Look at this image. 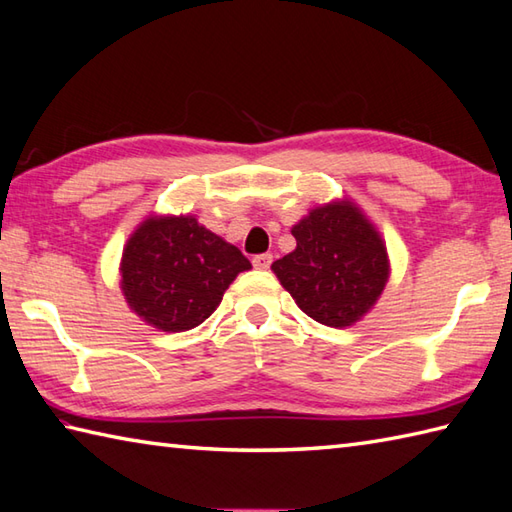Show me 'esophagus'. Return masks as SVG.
I'll use <instances>...</instances> for the list:
<instances>
[{"mask_svg": "<svg viewBox=\"0 0 512 512\" xmlns=\"http://www.w3.org/2000/svg\"><path fill=\"white\" fill-rule=\"evenodd\" d=\"M270 264H273V255H270V253L255 255V257H253V266H255L257 270H268Z\"/></svg>", "mask_w": 512, "mask_h": 512, "instance_id": "1", "label": "esophagus"}]
</instances>
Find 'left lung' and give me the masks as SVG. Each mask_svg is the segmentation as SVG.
<instances>
[{"label":"left lung","mask_w":512,"mask_h":512,"mask_svg":"<svg viewBox=\"0 0 512 512\" xmlns=\"http://www.w3.org/2000/svg\"><path fill=\"white\" fill-rule=\"evenodd\" d=\"M297 248L273 264L279 282L315 322L344 328L364 317L388 282L386 246L350 202L310 210L293 226Z\"/></svg>","instance_id":"1"}]
</instances>
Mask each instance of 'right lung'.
Here are the masks:
<instances>
[{
    "instance_id": "add662e5",
    "label": "right lung",
    "mask_w": 512,
    "mask_h": 512,
    "mask_svg": "<svg viewBox=\"0 0 512 512\" xmlns=\"http://www.w3.org/2000/svg\"><path fill=\"white\" fill-rule=\"evenodd\" d=\"M248 268L242 250L195 217H148L124 248L122 290L144 322L179 333L208 319Z\"/></svg>"
}]
</instances>
